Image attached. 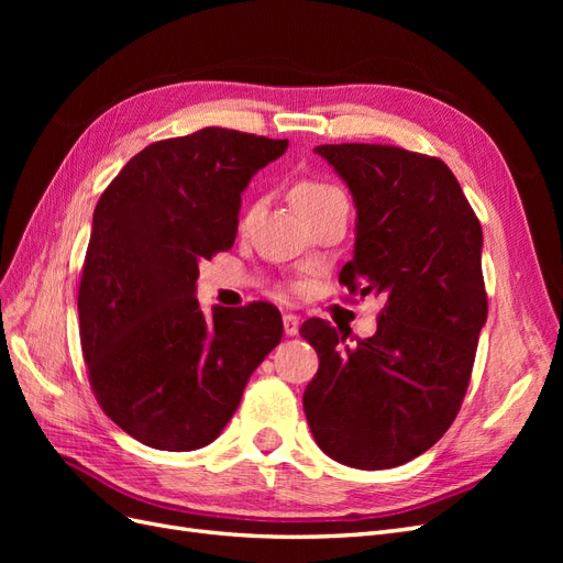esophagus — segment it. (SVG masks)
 Masks as SVG:
<instances>
[{"instance_id":"esophagus-1","label":"esophagus","mask_w":563,"mask_h":563,"mask_svg":"<svg viewBox=\"0 0 563 563\" xmlns=\"http://www.w3.org/2000/svg\"><path fill=\"white\" fill-rule=\"evenodd\" d=\"M298 329H300V317L298 314H284V333L286 335H298Z\"/></svg>"}]
</instances>
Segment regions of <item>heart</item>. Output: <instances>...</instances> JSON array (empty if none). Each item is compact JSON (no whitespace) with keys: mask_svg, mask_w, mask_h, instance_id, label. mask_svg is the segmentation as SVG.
Listing matches in <instances>:
<instances>
[{"mask_svg":"<svg viewBox=\"0 0 563 563\" xmlns=\"http://www.w3.org/2000/svg\"><path fill=\"white\" fill-rule=\"evenodd\" d=\"M331 195H338L335 187H331L327 183H319V180H298L294 185V192H291L296 209L300 213L310 211L312 207H317V203H321L323 199H329Z\"/></svg>","mask_w":563,"mask_h":563,"instance_id":"heart-1","label":"heart"}]
</instances>
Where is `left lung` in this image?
<instances>
[{
    "mask_svg": "<svg viewBox=\"0 0 563 563\" xmlns=\"http://www.w3.org/2000/svg\"><path fill=\"white\" fill-rule=\"evenodd\" d=\"M356 207L352 261L338 282L385 298L378 331L323 319L300 335L319 354L302 395L312 437L338 463L387 470L434 446L455 420L488 314L482 225L451 168L395 145H319Z\"/></svg>",
    "mask_w": 563,
    "mask_h": 563,
    "instance_id": "left-lung-1",
    "label": "left lung"
}]
</instances>
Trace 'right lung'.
<instances>
[{"instance_id":"add662e5","label":"right lung","mask_w":563,"mask_h":563,"mask_svg":"<svg viewBox=\"0 0 563 563\" xmlns=\"http://www.w3.org/2000/svg\"><path fill=\"white\" fill-rule=\"evenodd\" d=\"M288 141L207 126L147 145L100 195L79 279V338L106 416L141 444L195 451L223 432L279 345L269 302L195 298L199 263L234 244L242 192Z\"/></svg>"}]
</instances>
